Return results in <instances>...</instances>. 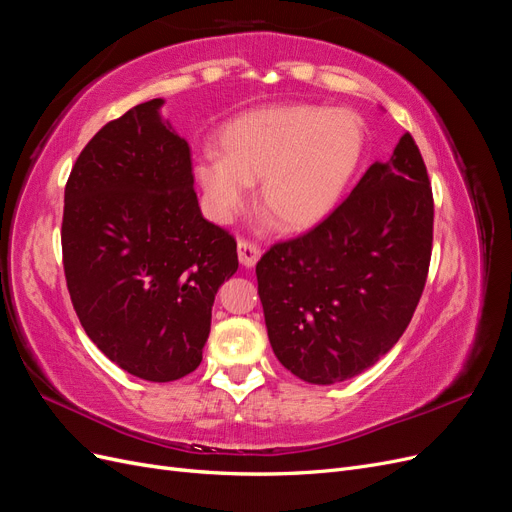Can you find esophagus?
I'll use <instances>...</instances> for the list:
<instances>
[{
    "label": "esophagus",
    "instance_id": "1",
    "mask_svg": "<svg viewBox=\"0 0 512 512\" xmlns=\"http://www.w3.org/2000/svg\"><path fill=\"white\" fill-rule=\"evenodd\" d=\"M237 252H239V262H241L245 269L256 267V262L260 258V250H258L254 243L245 241V239H239L237 241Z\"/></svg>",
    "mask_w": 512,
    "mask_h": 512
}]
</instances>
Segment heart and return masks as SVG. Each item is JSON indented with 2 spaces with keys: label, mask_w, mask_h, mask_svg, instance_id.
Returning a JSON list of instances; mask_svg holds the SVG:
<instances>
[{
  "label": "heart",
  "mask_w": 512,
  "mask_h": 512,
  "mask_svg": "<svg viewBox=\"0 0 512 512\" xmlns=\"http://www.w3.org/2000/svg\"><path fill=\"white\" fill-rule=\"evenodd\" d=\"M363 123L346 108L265 106L228 121L218 151L194 162L209 218L228 224L258 183L260 209L284 230L318 226L337 207L361 162Z\"/></svg>",
  "instance_id": "b5f03b06"
}]
</instances>
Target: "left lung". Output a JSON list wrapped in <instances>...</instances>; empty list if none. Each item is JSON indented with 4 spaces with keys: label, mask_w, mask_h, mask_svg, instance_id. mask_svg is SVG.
Returning <instances> with one entry per match:
<instances>
[{
    "label": "left lung",
    "mask_w": 512,
    "mask_h": 512,
    "mask_svg": "<svg viewBox=\"0 0 512 512\" xmlns=\"http://www.w3.org/2000/svg\"><path fill=\"white\" fill-rule=\"evenodd\" d=\"M431 241V185L406 132L391 160L371 164L327 220L258 260L277 361L312 384L344 382L376 365L412 320Z\"/></svg>",
    "instance_id": "obj_1"
}]
</instances>
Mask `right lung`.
<instances>
[{
  "label": "right lung",
  "mask_w": 512,
  "mask_h": 512,
  "mask_svg": "<svg viewBox=\"0 0 512 512\" xmlns=\"http://www.w3.org/2000/svg\"><path fill=\"white\" fill-rule=\"evenodd\" d=\"M162 106L138 104L91 138L66 183L61 224L85 333L149 382L200 365L215 294L239 269L237 241L200 213L190 147Z\"/></svg>",
  "instance_id": "1"
}]
</instances>
